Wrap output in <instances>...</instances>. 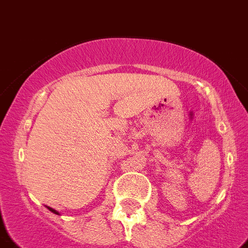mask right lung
Returning a JSON list of instances; mask_svg holds the SVG:
<instances>
[{
	"label": "right lung",
	"instance_id": "1",
	"mask_svg": "<svg viewBox=\"0 0 248 248\" xmlns=\"http://www.w3.org/2000/svg\"><path fill=\"white\" fill-rule=\"evenodd\" d=\"M47 209H49V211H51V212H53V213H55V214H59V213H58V212H57V211H55V209H53V208H50V207H47Z\"/></svg>",
	"mask_w": 248,
	"mask_h": 248
}]
</instances>
